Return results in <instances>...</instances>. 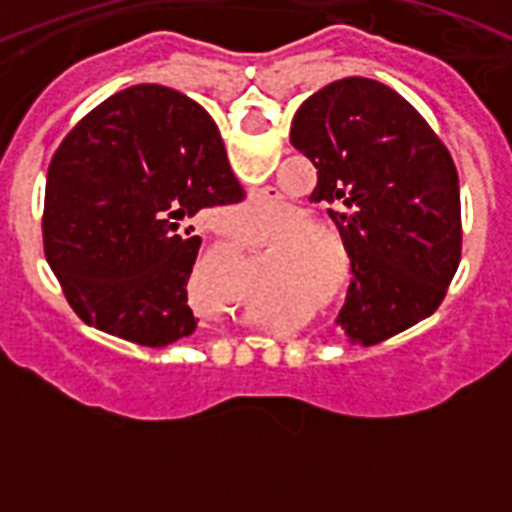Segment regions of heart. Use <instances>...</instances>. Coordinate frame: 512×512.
<instances>
[{
	"label": "heart",
	"mask_w": 512,
	"mask_h": 512,
	"mask_svg": "<svg viewBox=\"0 0 512 512\" xmlns=\"http://www.w3.org/2000/svg\"><path fill=\"white\" fill-rule=\"evenodd\" d=\"M269 210H271L269 205H256V207H251V210L243 212V215L253 217V220H261V217H264V215H269ZM243 228H248V225H243Z\"/></svg>",
	"instance_id": "heart-1"
}]
</instances>
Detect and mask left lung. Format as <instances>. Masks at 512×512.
Masks as SVG:
<instances>
[{
	"label": "left lung",
	"mask_w": 512,
	"mask_h": 512,
	"mask_svg": "<svg viewBox=\"0 0 512 512\" xmlns=\"http://www.w3.org/2000/svg\"><path fill=\"white\" fill-rule=\"evenodd\" d=\"M289 143L318 169L354 282L338 323L372 346L428 318L461 261L459 174L405 97L364 76L333 81L292 120Z\"/></svg>",
	"instance_id": "8db88e82"
}]
</instances>
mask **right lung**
I'll return each instance as SVG.
<instances>
[{
  "mask_svg": "<svg viewBox=\"0 0 512 512\" xmlns=\"http://www.w3.org/2000/svg\"><path fill=\"white\" fill-rule=\"evenodd\" d=\"M246 197L212 117L174 89L112 94L63 138L45 179V259L87 325L140 346L197 328L184 220Z\"/></svg>",
  "mask_w": 512,
  "mask_h": 512,
  "instance_id": "1",
  "label": "right lung"
}]
</instances>
